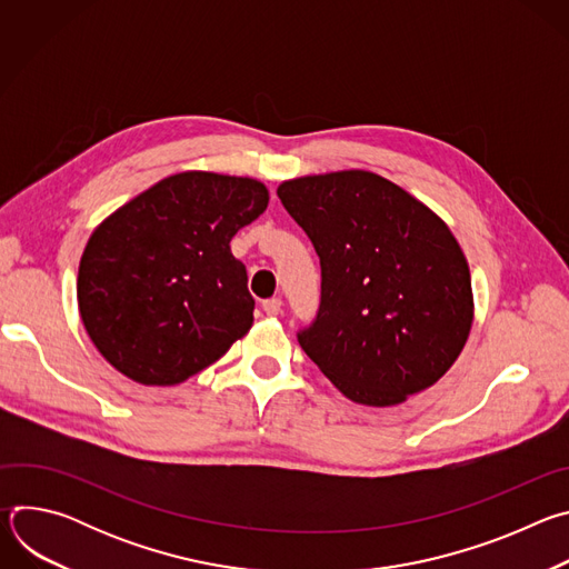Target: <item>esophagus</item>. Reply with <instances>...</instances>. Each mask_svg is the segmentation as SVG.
Here are the masks:
<instances>
[{
  "label": "esophagus",
  "instance_id": "obj_1",
  "mask_svg": "<svg viewBox=\"0 0 569 569\" xmlns=\"http://www.w3.org/2000/svg\"><path fill=\"white\" fill-rule=\"evenodd\" d=\"M281 306H283V301L279 299V297H272V299H266L263 301V310H266V315H279L281 312Z\"/></svg>",
  "mask_w": 569,
  "mask_h": 569
}]
</instances>
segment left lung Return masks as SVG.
Masks as SVG:
<instances>
[{"label":"left lung","mask_w":569,"mask_h":569,"mask_svg":"<svg viewBox=\"0 0 569 569\" xmlns=\"http://www.w3.org/2000/svg\"><path fill=\"white\" fill-rule=\"evenodd\" d=\"M277 196L321 266L319 310L297 331L306 356L373 408L435 385L472 323L468 263L446 222L369 171L290 180Z\"/></svg>","instance_id":"8db88e82"}]
</instances>
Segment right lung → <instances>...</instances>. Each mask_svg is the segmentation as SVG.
Listing matches in <instances>:
<instances>
[{
  "instance_id": "1",
  "label": "right lung",
  "mask_w": 569,
  "mask_h": 569,
  "mask_svg": "<svg viewBox=\"0 0 569 569\" xmlns=\"http://www.w3.org/2000/svg\"><path fill=\"white\" fill-rule=\"evenodd\" d=\"M268 200L257 180L187 171L94 229L78 268V310L114 369L141 385H178L250 331L248 270L229 240Z\"/></svg>"
}]
</instances>
